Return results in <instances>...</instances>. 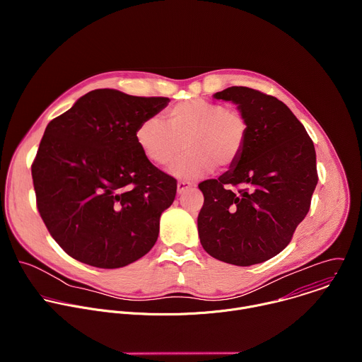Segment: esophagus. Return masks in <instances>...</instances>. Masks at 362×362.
I'll return each instance as SVG.
<instances>
[{"mask_svg":"<svg viewBox=\"0 0 362 362\" xmlns=\"http://www.w3.org/2000/svg\"><path fill=\"white\" fill-rule=\"evenodd\" d=\"M194 185L192 183V182H187V180H180V182H177V193L179 194H182L183 192H186V190H189V189H192Z\"/></svg>","mask_w":362,"mask_h":362,"instance_id":"esophagus-1","label":"esophagus"}]
</instances>
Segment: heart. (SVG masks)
<instances>
[{
	"mask_svg": "<svg viewBox=\"0 0 362 362\" xmlns=\"http://www.w3.org/2000/svg\"><path fill=\"white\" fill-rule=\"evenodd\" d=\"M247 120L235 109L204 98L177 103L158 117L144 119L136 129V141L144 156L159 166H169L189 150L173 168L179 177H199L212 166L230 168L238 162L247 139Z\"/></svg>",
	"mask_w": 362,
	"mask_h": 362,
	"instance_id": "heart-1",
	"label": "heart"
}]
</instances>
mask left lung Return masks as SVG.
<instances>
[{"mask_svg": "<svg viewBox=\"0 0 362 362\" xmlns=\"http://www.w3.org/2000/svg\"><path fill=\"white\" fill-rule=\"evenodd\" d=\"M214 97L238 105L249 132L238 162L218 179L199 183L204 196L199 238L216 259L250 267L284 250L311 208L318 183L315 147L274 95L233 86ZM232 185L241 187L232 191Z\"/></svg>", "mask_w": 362, "mask_h": 362, "instance_id": "obj_1", "label": "left lung"}]
</instances>
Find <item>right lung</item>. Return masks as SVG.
I'll return each mask as SVG.
<instances>
[{
	"instance_id": "add662e5",
	"label": "right lung",
	"mask_w": 362,
	"mask_h": 362,
	"mask_svg": "<svg viewBox=\"0 0 362 362\" xmlns=\"http://www.w3.org/2000/svg\"><path fill=\"white\" fill-rule=\"evenodd\" d=\"M169 101L98 88L48 123L31 166L37 208L74 259L123 268L156 243L177 183L144 156L136 129Z\"/></svg>"
}]
</instances>
